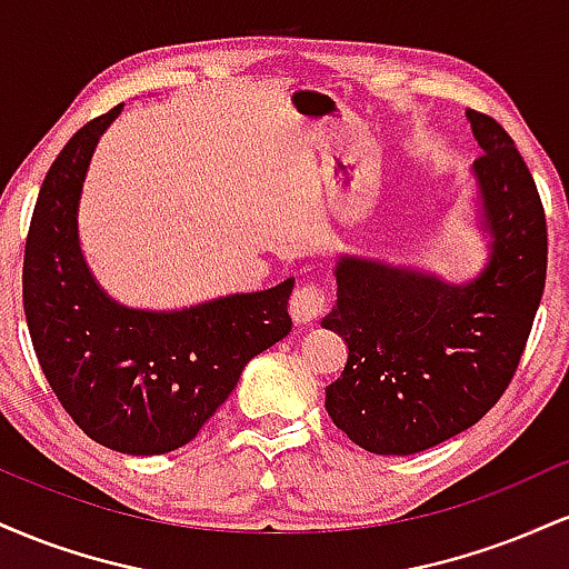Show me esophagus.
Segmentation results:
<instances>
[{
    "instance_id": "1",
    "label": "esophagus",
    "mask_w": 569,
    "mask_h": 569,
    "mask_svg": "<svg viewBox=\"0 0 569 569\" xmlns=\"http://www.w3.org/2000/svg\"><path fill=\"white\" fill-rule=\"evenodd\" d=\"M326 310V293L318 283H299L289 299V312L293 323L307 326L321 318Z\"/></svg>"
}]
</instances>
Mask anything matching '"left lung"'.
Listing matches in <instances>:
<instances>
[{"instance_id":"1","label":"left lung","mask_w":569,"mask_h":569,"mask_svg":"<svg viewBox=\"0 0 569 569\" xmlns=\"http://www.w3.org/2000/svg\"><path fill=\"white\" fill-rule=\"evenodd\" d=\"M487 262L466 283L380 259L337 257L323 329L348 342L326 411L375 455H415L462 433L498 403L546 286L548 234L530 168L492 117L466 112Z\"/></svg>"}]
</instances>
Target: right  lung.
Here are the masks:
<instances>
[{
    "label": "right lung",
    "instance_id": "1",
    "mask_svg": "<svg viewBox=\"0 0 569 569\" xmlns=\"http://www.w3.org/2000/svg\"><path fill=\"white\" fill-rule=\"evenodd\" d=\"M122 103L61 149L42 189L23 257V310L39 367L71 420L101 447L166 455L213 417L253 356L291 331L293 278L181 310H139L98 286L80 246L90 158Z\"/></svg>",
    "mask_w": 569,
    "mask_h": 569
}]
</instances>
